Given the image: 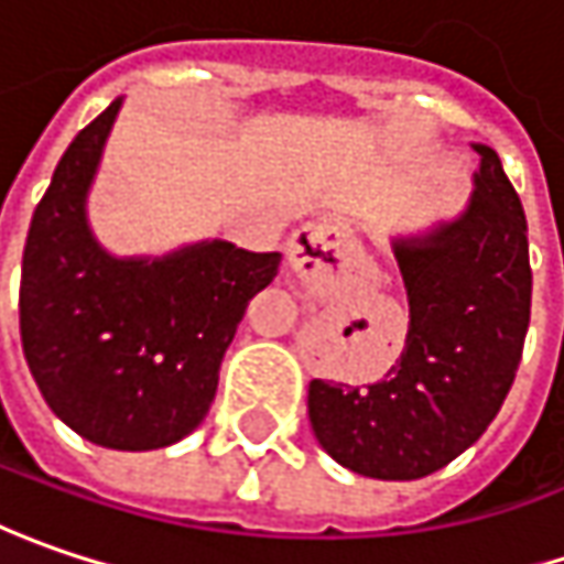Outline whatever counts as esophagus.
<instances>
[{
    "label": "esophagus",
    "instance_id": "1",
    "mask_svg": "<svg viewBox=\"0 0 564 564\" xmlns=\"http://www.w3.org/2000/svg\"><path fill=\"white\" fill-rule=\"evenodd\" d=\"M347 246H350L347 224H340L337 217L308 220L290 236V268L300 281L325 283Z\"/></svg>",
    "mask_w": 564,
    "mask_h": 564
}]
</instances>
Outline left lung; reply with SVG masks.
Instances as JSON below:
<instances>
[{
	"label": "left lung",
	"mask_w": 564,
	"mask_h": 564,
	"mask_svg": "<svg viewBox=\"0 0 564 564\" xmlns=\"http://www.w3.org/2000/svg\"><path fill=\"white\" fill-rule=\"evenodd\" d=\"M479 154L457 217L391 236L410 303L404 354L376 384L308 381V423L347 470L420 479L452 464L496 420L530 325L527 217L499 154Z\"/></svg>",
	"instance_id": "obj_1"
}]
</instances>
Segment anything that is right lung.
Returning <instances> with one entry per match:
<instances>
[{"label":"right lung","mask_w":564,"mask_h":564,"mask_svg":"<svg viewBox=\"0 0 564 564\" xmlns=\"http://www.w3.org/2000/svg\"><path fill=\"white\" fill-rule=\"evenodd\" d=\"M122 97L62 154L21 261V347L43 401L82 438L154 452L208 413L220 359L281 252L202 239L166 256H112L90 230L97 180Z\"/></svg>","instance_id":"1"}]
</instances>
